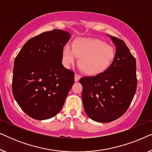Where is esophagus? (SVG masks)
<instances>
[{
  "instance_id": "esophagus-1",
  "label": "esophagus",
  "mask_w": 152,
  "mask_h": 152,
  "mask_svg": "<svg viewBox=\"0 0 152 152\" xmlns=\"http://www.w3.org/2000/svg\"><path fill=\"white\" fill-rule=\"evenodd\" d=\"M81 78V76L80 75L75 73V82H78L80 80V79Z\"/></svg>"
}]
</instances>
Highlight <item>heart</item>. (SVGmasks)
<instances>
[{
  "instance_id": "obj_1",
  "label": "heart",
  "mask_w": 152,
  "mask_h": 152,
  "mask_svg": "<svg viewBox=\"0 0 152 152\" xmlns=\"http://www.w3.org/2000/svg\"><path fill=\"white\" fill-rule=\"evenodd\" d=\"M80 63L88 74L96 75L107 70L115 57V50L111 45L95 38L80 37L75 41L73 47L66 44L62 50V62L66 68Z\"/></svg>"
}]
</instances>
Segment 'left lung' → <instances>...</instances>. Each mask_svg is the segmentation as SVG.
Instances as JSON below:
<instances>
[{
	"label": "left lung",
	"mask_w": 152,
	"mask_h": 152,
	"mask_svg": "<svg viewBox=\"0 0 152 152\" xmlns=\"http://www.w3.org/2000/svg\"><path fill=\"white\" fill-rule=\"evenodd\" d=\"M108 36L116 48L113 62L103 72L80 80L85 112L97 122H112L121 117L137 88L136 59L123 41Z\"/></svg>",
	"instance_id": "obj_1"
}]
</instances>
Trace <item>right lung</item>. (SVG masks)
I'll return each instance as SVG.
<instances>
[{
    "mask_svg": "<svg viewBox=\"0 0 152 152\" xmlns=\"http://www.w3.org/2000/svg\"><path fill=\"white\" fill-rule=\"evenodd\" d=\"M71 37L55 29L29 39L14 61L12 93L30 117L47 120L61 111L74 84V72L61 64L62 50Z\"/></svg>",
    "mask_w": 152,
    "mask_h": 152,
    "instance_id": "add662e5",
    "label": "right lung"
}]
</instances>
